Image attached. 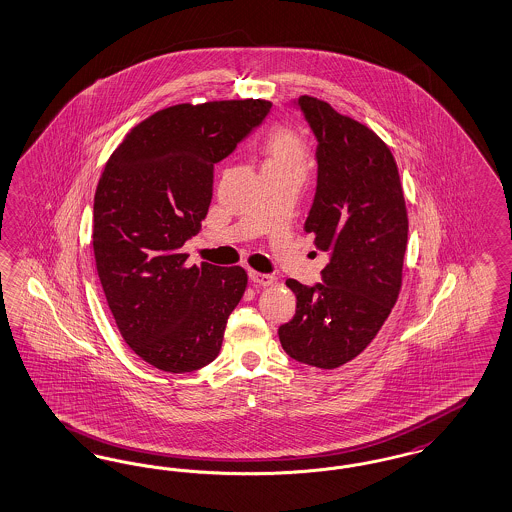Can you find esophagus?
I'll use <instances>...</instances> for the list:
<instances>
[{"label": "esophagus", "instance_id": "esophagus-1", "mask_svg": "<svg viewBox=\"0 0 512 512\" xmlns=\"http://www.w3.org/2000/svg\"><path fill=\"white\" fill-rule=\"evenodd\" d=\"M249 280L257 287H268L274 284V276L263 274V272H255V270H249Z\"/></svg>", "mask_w": 512, "mask_h": 512}]
</instances>
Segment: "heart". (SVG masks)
Listing matches in <instances>:
<instances>
[{
    "mask_svg": "<svg viewBox=\"0 0 512 512\" xmlns=\"http://www.w3.org/2000/svg\"><path fill=\"white\" fill-rule=\"evenodd\" d=\"M307 144L291 129H276L266 141V164L305 171Z\"/></svg>",
    "mask_w": 512,
    "mask_h": 512,
    "instance_id": "1",
    "label": "heart"
}]
</instances>
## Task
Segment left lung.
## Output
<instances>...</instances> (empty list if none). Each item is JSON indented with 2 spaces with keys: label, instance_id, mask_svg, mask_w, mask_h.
Masks as SVG:
<instances>
[{
  "label": "left lung",
  "instance_id": "obj_1",
  "mask_svg": "<svg viewBox=\"0 0 512 512\" xmlns=\"http://www.w3.org/2000/svg\"><path fill=\"white\" fill-rule=\"evenodd\" d=\"M295 106L318 143L305 230L329 263L322 284L287 280L297 310L278 335L293 360L333 369L356 358L389 318L402 286L408 211L389 146L369 127L308 95Z\"/></svg>",
  "mask_w": 512,
  "mask_h": 512
}]
</instances>
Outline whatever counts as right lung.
Instances as JSON below:
<instances>
[{
  "label": "right lung",
  "instance_id": "obj_1",
  "mask_svg": "<svg viewBox=\"0 0 512 512\" xmlns=\"http://www.w3.org/2000/svg\"><path fill=\"white\" fill-rule=\"evenodd\" d=\"M261 99L169 106L114 150L95 192L93 251L125 343L154 368L211 364L244 297L242 266H184L213 196L215 164L259 127Z\"/></svg>",
  "mask_w": 512,
  "mask_h": 512
}]
</instances>
